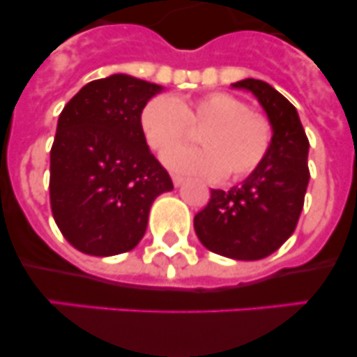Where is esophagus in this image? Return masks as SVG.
Masks as SVG:
<instances>
[{"label": "esophagus", "mask_w": 357, "mask_h": 357, "mask_svg": "<svg viewBox=\"0 0 357 357\" xmlns=\"http://www.w3.org/2000/svg\"><path fill=\"white\" fill-rule=\"evenodd\" d=\"M172 181H173V185H175V188H178V185H182V182H184V176L172 175Z\"/></svg>", "instance_id": "1"}]
</instances>
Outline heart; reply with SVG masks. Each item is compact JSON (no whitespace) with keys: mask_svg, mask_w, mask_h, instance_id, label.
<instances>
[{"mask_svg":"<svg viewBox=\"0 0 357 357\" xmlns=\"http://www.w3.org/2000/svg\"><path fill=\"white\" fill-rule=\"evenodd\" d=\"M140 128L149 147L159 154L199 131L202 149H173L165 154V162L175 172L208 181L247 178L263 165L273 140L270 121L227 93L152 98L142 108Z\"/></svg>","mask_w":357,"mask_h":357,"instance_id":"1","label":"heart"}]
</instances>
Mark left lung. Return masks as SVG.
<instances>
[{
  "instance_id": "1",
  "label": "left lung",
  "mask_w": 357,
  "mask_h": 357,
  "mask_svg": "<svg viewBox=\"0 0 357 357\" xmlns=\"http://www.w3.org/2000/svg\"><path fill=\"white\" fill-rule=\"evenodd\" d=\"M257 98L273 128L263 165L229 191L212 189L195 215L199 242L212 252L240 261L273 254L296 229L308 178V138L296 108L270 84L245 79L233 84Z\"/></svg>"
}]
</instances>
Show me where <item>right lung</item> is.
<instances>
[{"mask_svg":"<svg viewBox=\"0 0 357 357\" xmlns=\"http://www.w3.org/2000/svg\"><path fill=\"white\" fill-rule=\"evenodd\" d=\"M162 87L130 75L86 84L63 108L50 149V208L64 238L89 256L135 249L152 202L173 182L140 114Z\"/></svg>","mask_w":357,"mask_h":357,"instance_id":"right-lung-1","label":"right lung"}]
</instances>
